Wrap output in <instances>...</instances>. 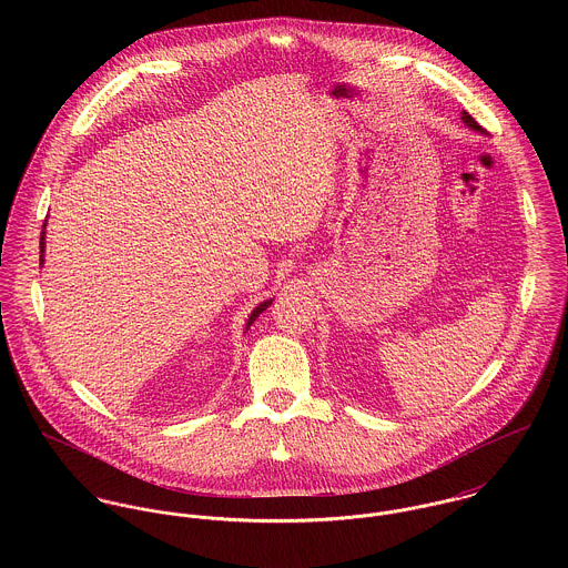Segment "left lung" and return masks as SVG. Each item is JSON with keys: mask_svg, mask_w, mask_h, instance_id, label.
I'll return each instance as SVG.
<instances>
[{"mask_svg": "<svg viewBox=\"0 0 568 568\" xmlns=\"http://www.w3.org/2000/svg\"><path fill=\"white\" fill-rule=\"evenodd\" d=\"M462 118H464V122H466L470 129H475V131H481L479 122H477V120H475L470 113H466V111H464V115H462Z\"/></svg>", "mask_w": 568, "mask_h": 568, "instance_id": "left-lung-1", "label": "left lung"}]
</instances>
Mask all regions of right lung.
<instances>
[{
    "label": "right lung",
    "instance_id": "1",
    "mask_svg": "<svg viewBox=\"0 0 568 568\" xmlns=\"http://www.w3.org/2000/svg\"><path fill=\"white\" fill-rule=\"evenodd\" d=\"M43 227H45V225H43ZM43 244L45 243H43V236H41V253H43ZM41 262H43V255H41ZM268 306H271V300H268V302H262V304L251 313V317H248V322H246V329H248V325L253 324V322L257 320V315H260L262 311H266Z\"/></svg>",
    "mask_w": 568,
    "mask_h": 568
}]
</instances>
